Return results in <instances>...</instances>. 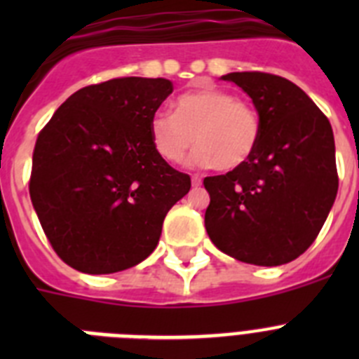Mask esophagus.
Instances as JSON below:
<instances>
[{"label": "esophagus", "mask_w": 359, "mask_h": 359, "mask_svg": "<svg viewBox=\"0 0 359 359\" xmlns=\"http://www.w3.org/2000/svg\"><path fill=\"white\" fill-rule=\"evenodd\" d=\"M192 187H194V189H198V187H201V177L192 176Z\"/></svg>", "instance_id": "1"}]
</instances>
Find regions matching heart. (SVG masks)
I'll return each mask as SVG.
<instances>
[{
  "label": "heart",
  "instance_id": "1",
  "mask_svg": "<svg viewBox=\"0 0 359 359\" xmlns=\"http://www.w3.org/2000/svg\"><path fill=\"white\" fill-rule=\"evenodd\" d=\"M149 131L156 151L172 163L182 161L198 142L192 163L236 170L253 156L261 123L255 111L233 93L201 88L177 97L176 113H154Z\"/></svg>",
  "mask_w": 359,
  "mask_h": 359
}]
</instances>
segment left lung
<instances>
[{
  "label": "left lung",
  "mask_w": 359,
  "mask_h": 359,
  "mask_svg": "<svg viewBox=\"0 0 359 359\" xmlns=\"http://www.w3.org/2000/svg\"><path fill=\"white\" fill-rule=\"evenodd\" d=\"M252 98L261 136L243 167L205 177V226L226 255L280 266L316 239L338 192L334 136L327 116L297 84L261 72L223 75Z\"/></svg>",
  "instance_id": "obj_1"
}]
</instances>
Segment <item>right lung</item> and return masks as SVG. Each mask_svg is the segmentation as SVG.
<instances>
[{
    "label": "right lung",
    "instance_id": "add662e5",
    "mask_svg": "<svg viewBox=\"0 0 359 359\" xmlns=\"http://www.w3.org/2000/svg\"><path fill=\"white\" fill-rule=\"evenodd\" d=\"M167 79L123 77L86 86L53 113L34 149L30 199L62 261L106 275L147 259L167 212L189 194L149 123L172 93Z\"/></svg>",
    "mask_w": 359,
    "mask_h": 359
}]
</instances>
